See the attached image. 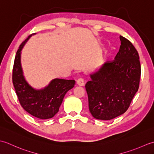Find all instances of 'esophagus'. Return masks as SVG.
Instances as JSON below:
<instances>
[{"label": "esophagus", "mask_w": 154, "mask_h": 154, "mask_svg": "<svg viewBox=\"0 0 154 154\" xmlns=\"http://www.w3.org/2000/svg\"><path fill=\"white\" fill-rule=\"evenodd\" d=\"M77 85H79V86H83L85 85L84 79H83V78H79V79H78L77 81Z\"/></svg>", "instance_id": "esophagus-1"}]
</instances>
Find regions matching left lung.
Wrapping results in <instances>:
<instances>
[{"label": "left lung", "mask_w": 154, "mask_h": 154, "mask_svg": "<svg viewBox=\"0 0 154 154\" xmlns=\"http://www.w3.org/2000/svg\"><path fill=\"white\" fill-rule=\"evenodd\" d=\"M121 45L114 60L91 74L85 85L89 109L98 120H109L124 114L138 90L141 66L132 44L120 35Z\"/></svg>", "instance_id": "8db88e82"}]
</instances>
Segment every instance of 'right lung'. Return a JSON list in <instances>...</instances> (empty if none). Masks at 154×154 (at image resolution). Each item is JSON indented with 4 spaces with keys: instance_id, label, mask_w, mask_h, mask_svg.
<instances>
[{
    "instance_id": "add662e5",
    "label": "right lung",
    "mask_w": 154,
    "mask_h": 154,
    "mask_svg": "<svg viewBox=\"0 0 154 154\" xmlns=\"http://www.w3.org/2000/svg\"><path fill=\"white\" fill-rule=\"evenodd\" d=\"M32 34L20 45L12 71V83L22 107L31 115L45 120L54 117L62 103L65 94L73 88L75 80L54 79L47 87L35 89L26 81L21 66V51Z\"/></svg>"
}]
</instances>
